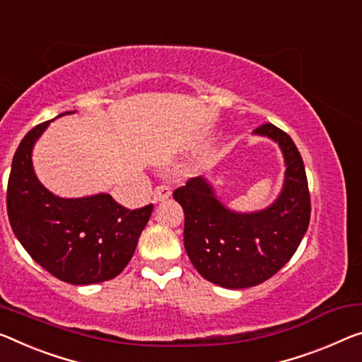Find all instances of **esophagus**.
Instances as JSON below:
<instances>
[{
	"mask_svg": "<svg viewBox=\"0 0 362 362\" xmlns=\"http://www.w3.org/2000/svg\"><path fill=\"white\" fill-rule=\"evenodd\" d=\"M171 196V187L166 185H158L153 191V202H162Z\"/></svg>",
	"mask_w": 362,
	"mask_h": 362,
	"instance_id": "1",
	"label": "esophagus"
}]
</instances>
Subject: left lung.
<instances>
[{"label": "left lung", "instance_id": "left-lung-1", "mask_svg": "<svg viewBox=\"0 0 362 362\" xmlns=\"http://www.w3.org/2000/svg\"><path fill=\"white\" fill-rule=\"evenodd\" d=\"M254 132L278 142L286 163L285 186L269 209L231 212L200 176L189 177L173 192L185 210V247L192 265L205 280L231 290L274 276L296 252L310 220L308 177L293 139L272 123Z\"/></svg>", "mask_w": 362, "mask_h": 362}]
</instances>
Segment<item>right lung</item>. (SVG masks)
Returning a JSON list of instances; mask_svg holds the SVG:
<instances>
[{
  "instance_id": "add662e5",
  "label": "right lung",
  "mask_w": 362,
  "mask_h": 362,
  "mask_svg": "<svg viewBox=\"0 0 362 362\" xmlns=\"http://www.w3.org/2000/svg\"><path fill=\"white\" fill-rule=\"evenodd\" d=\"M48 124L32 127L14 153L6 192L11 228L30 257L61 281L92 285L111 280L131 260L153 204L129 210L110 194L53 196L32 168L33 144Z\"/></svg>"
}]
</instances>
